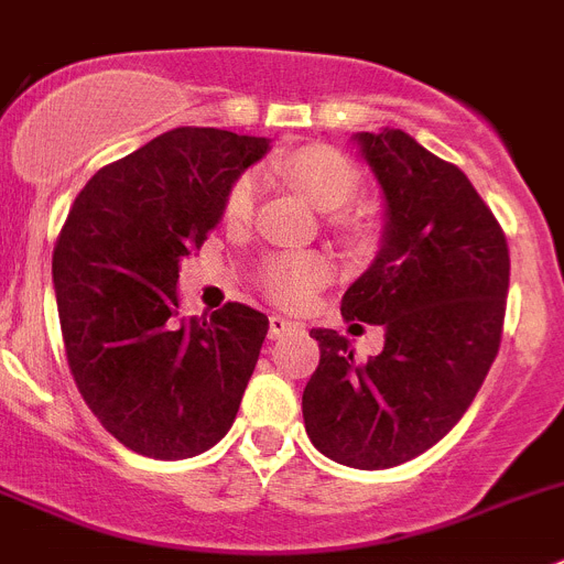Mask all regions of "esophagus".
Wrapping results in <instances>:
<instances>
[{"label": "esophagus", "mask_w": 564, "mask_h": 564, "mask_svg": "<svg viewBox=\"0 0 564 564\" xmlns=\"http://www.w3.org/2000/svg\"><path fill=\"white\" fill-rule=\"evenodd\" d=\"M292 329H295V323L289 321V317H283V315L269 317V337H272V340H278V337H283L286 332H292Z\"/></svg>", "instance_id": "1"}]
</instances>
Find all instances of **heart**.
Segmentation results:
<instances>
[{
  "label": "heart",
  "mask_w": 564,
  "mask_h": 564,
  "mask_svg": "<svg viewBox=\"0 0 564 564\" xmlns=\"http://www.w3.org/2000/svg\"><path fill=\"white\" fill-rule=\"evenodd\" d=\"M272 170L289 184H295L315 207L332 213L335 227L346 232H360L364 227L360 218L343 209L355 200L364 184V175L349 155H343L329 144H306L278 159ZM254 204H258V178L252 173L238 175L224 200V218L229 224H247L254 213ZM326 278H329V263L323 261L321 254H281L275 261H269L263 272L269 295L292 310L310 301L312 292L326 283Z\"/></svg>",
  "instance_id": "1"
}]
</instances>
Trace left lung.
<instances>
[{
	"label": "left lung",
	"instance_id": "obj_1",
	"mask_svg": "<svg viewBox=\"0 0 564 564\" xmlns=\"http://www.w3.org/2000/svg\"><path fill=\"white\" fill-rule=\"evenodd\" d=\"M386 195V241L340 301L343 321L383 326L357 364L335 329H312L321 364L303 423L321 454L377 471L409 463L459 423L502 340L506 232L457 164L403 130L355 135Z\"/></svg>",
	"mask_w": 564,
	"mask_h": 564
}]
</instances>
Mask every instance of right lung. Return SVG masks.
<instances>
[{"instance_id": "add662e5", "label": "right lung", "mask_w": 564, "mask_h": 564, "mask_svg": "<svg viewBox=\"0 0 564 564\" xmlns=\"http://www.w3.org/2000/svg\"><path fill=\"white\" fill-rule=\"evenodd\" d=\"M267 139L175 127L101 166L53 247L67 366L87 409L130 452L184 459L232 425L269 317L227 303L175 323L178 258L221 221L232 181Z\"/></svg>"}]
</instances>
